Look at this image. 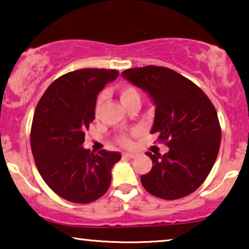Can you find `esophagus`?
I'll list each match as a JSON object with an SVG mask.
<instances>
[{
	"instance_id": "obj_1",
	"label": "esophagus",
	"mask_w": 249,
	"mask_h": 249,
	"mask_svg": "<svg viewBox=\"0 0 249 249\" xmlns=\"http://www.w3.org/2000/svg\"><path fill=\"white\" fill-rule=\"evenodd\" d=\"M136 155H137L136 153H124V154H122V156L125 159H134Z\"/></svg>"
}]
</instances>
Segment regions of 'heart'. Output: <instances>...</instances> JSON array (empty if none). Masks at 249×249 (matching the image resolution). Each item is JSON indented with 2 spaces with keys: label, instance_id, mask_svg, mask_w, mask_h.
<instances>
[{
  "label": "heart",
  "instance_id": "heart-1",
  "mask_svg": "<svg viewBox=\"0 0 249 249\" xmlns=\"http://www.w3.org/2000/svg\"><path fill=\"white\" fill-rule=\"evenodd\" d=\"M118 94H119V97H120V101L122 104H127L128 102H130L132 100H136V98H141L139 97V93L137 90L135 89L134 87L131 86H128V85H122V86L119 87L118 89ZM102 103H103V96H100L97 100V104H96V111L98 112L101 110L102 107ZM120 142L124 145H130V139L128 137H125V136H122L120 138Z\"/></svg>",
  "mask_w": 249,
  "mask_h": 249
}]
</instances>
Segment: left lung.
Returning a JSON list of instances; mask_svg holds the SVG:
<instances>
[{"instance_id":"obj_1","label":"left lung","mask_w":249,"mask_h":249,"mask_svg":"<svg viewBox=\"0 0 249 249\" xmlns=\"http://www.w3.org/2000/svg\"><path fill=\"white\" fill-rule=\"evenodd\" d=\"M121 76L148 94L155 105L152 134L158 132L169 152L147 155L152 170L141 177L149 194L182 198L198 188L212 170L221 142L215 108L193 81L165 67L124 70Z\"/></svg>"}]
</instances>
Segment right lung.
<instances>
[{
  "mask_svg": "<svg viewBox=\"0 0 249 249\" xmlns=\"http://www.w3.org/2000/svg\"><path fill=\"white\" fill-rule=\"evenodd\" d=\"M119 71L80 69L50 85L34 113L30 145L46 185L72 203L94 202L107 192L119 152L85 149V131L95 118L97 95Z\"/></svg>",
  "mask_w": 249,
  "mask_h": 249,
  "instance_id": "1",
  "label": "right lung"
}]
</instances>
